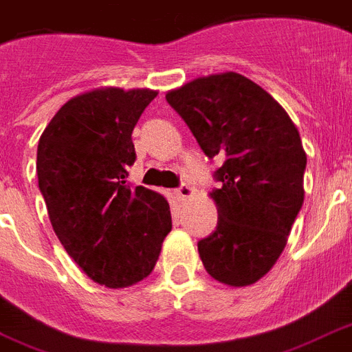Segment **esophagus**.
I'll return each instance as SVG.
<instances>
[{
	"instance_id": "esophagus-1",
	"label": "esophagus",
	"mask_w": 352,
	"mask_h": 352,
	"mask_svg": "<svg viewBox=\"0 0 352 352\" xmlns=\"http://www.w3.org/2000/svg\"><path fill=\"white\" fill-rule=\"evenodd\" d=\"M173 195H175L179 201H184V199L192 197L193 195V188H190L188 184H181V186L177 188V190H173Z\"/></svg>"
}]
</instances>
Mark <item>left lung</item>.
Returning <instances> with one entry per match:
<instances>
[{
	"mask_svg": "<svg viewBox=\"0 0 352 352\" xmlns=\"http://www.w3.org/2000/svg\"><path fill=\"white\" fill-rule=\"evenodd\" d=\"M208 159H219L210 193L215 230L197 243L206 272L219 283H256L281 256L303 204L307 155L283 107L243 74L221 73L170 91Z\"/></svg>",
	"mask_w": 352,
	"mask_h": 352,
	"instance_id": "left-lung-1",
	"label": "left lung"
}]
</instances>
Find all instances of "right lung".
Here are the masks:
<instances>
[{
	"instance_id": "1",
	"label": "right lung",
	"mask_w": 352,
	"mask_h": 352,
	"mask_svg": "<svg viewBox=\"0 0 352 352\" xmlns=\"http://www.w3.org/2000/svg\"><path fill=\"white\" fill-rule=\"evenodd\" d=\"M157 91L118 87L71 98L38 142V186L58 239L93 281L109 289L148 278L171 230L160 193L127 184L131 133Z\"/></svg>"
}]
</instances>
